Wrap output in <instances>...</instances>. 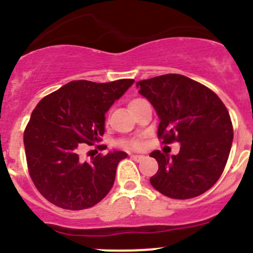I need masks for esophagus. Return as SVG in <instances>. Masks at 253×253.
I'll return each instance as SVG.
<instances>
[{
  "instance_id": "34e87169",
  "label": "esophagus",
  "mask_w": 253,
  "mask_h": 253,
  "mask_svg": "<svg viewBox=\"0 0 253 253\" xmlns=\"http://www.w3.org/2000/svg\"><path fill=\"white\" fill-rule=\"evenodd\" d=\"M130 159H133L134 161H136V163H139V161H141L144 159L143 155H135V154H131L130 155Z\"/></svg>"
}]
</instances>
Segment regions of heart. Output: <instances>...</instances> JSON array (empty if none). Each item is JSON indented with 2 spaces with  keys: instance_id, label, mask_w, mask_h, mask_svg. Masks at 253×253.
<instances>
[{
  "instance_id": "obj_1",
  "label": "heart",
  "mask_w": 253,
  "mask_h": 253,
  "mask_svg": "<svg viewBox=\"0 0 253 253\" xmlns=\"http://www.w3.org/2000/svg\"><path fill=\"white\" fill-rule=\"evenodd\" d=\"M138 100H140V99L131 100V102L129 103V105L134 104V103H136ZM120 145L124 146V148H129V149L140 148V146H141V139L140 138H135V139H131V140H124V141H122V143H120Z\"/></svg>"
}]
</instances>
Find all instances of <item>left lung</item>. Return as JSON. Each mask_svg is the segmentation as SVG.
<instances>
[{"label": "left lung", "mask_w": 253, "mask_h": 253, "mask_svg": "<svg viewBox=\"0 0 253 253\" xmlns=\"http://www.w3.org/2000/svg\"><path fill=\"white\" fill-rule=\"evenodd\" d=\"M136 88L158 114L159 138L165 144L180 143L176 155L150 154L159 164L150 184L179 200L208 191L220 179L232 145V123L225 104L208 86L181 74L136 82Z\"/></svg>", "instance_id": "1"}]
</instances>
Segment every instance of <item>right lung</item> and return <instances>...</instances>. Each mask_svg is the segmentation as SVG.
<instances>
[{"label":"right lung","instance_id":"right-lung-1","mask_svg":"<svg viewBox=\"0 0 253 253\" xmlns=\"http://www.w3.org/2000/svg\"><path fill=\"white\" fill-rule=\"evenodd\" d=\"M133 83L134 79L69 82L35 108L23 135L28 171L38 191L53 205L83 210L110 191L118 164L128 154L113 150L90 163L81 161L78 154L83 144L100 140L105 113Z\"/></svg>","mask_w":253,"mask_h":253}]
</instances>
